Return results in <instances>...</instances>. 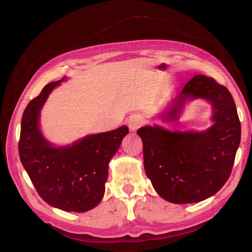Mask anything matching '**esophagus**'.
<instances>
[{"label": "esophagus", "instance_id": "obj_1", "mask_svg": "<svg viewBox=\"0 0 252 252\" xmlns=\"http://www.w3.org/2000/svg\"><path fill=\"white\" fill-rule=\"evenodd\" d=\"M127 124L129 129H130V131H135L136 129L141 127V125L143 124V120L139 116H131L127 120Z\"/></svg>", "mask_w": 252, "mask_h": 252}]
</instances>
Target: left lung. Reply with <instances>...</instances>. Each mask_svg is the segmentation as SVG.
<instances>
[{
  "mask_svg": "<svg viewBox=\"0 0 252 252\" xmlns=\"http://www.w3.org/2000/svg\"><path fill=\"white\" fill-rule=\"evenodd\" d=\"M204 98L212 105L213 125L207 130L169 131L144 126L145 172L156 191L174 204L197 203L216 194L229 179L241 142V123L233 97L212 78L196 74L181 91L164 120H178L184 104Z\"/></svg>",
  "mask_w": 252,
  "mask_h": 252,
  "instance_id": "obj_1",
  "label": "left lung"
}]
</instances>
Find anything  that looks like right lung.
Returning a JSON list of instances; mask_svg holds the SVG:
<instances>
[{
    "label": "right lung",
    "instance_id": "add662e5",
    "mask_svg": "<svg viewBox=\"0 0 252 252\" xmlns=\"http://www.w3.org/2000/svg\"><path fill=\"white\" fill-rule=\"evenodd\" d=\"M65 79L47 84L27 105L21 122L19 155L45 202L61 210L85 212L103 199L109 161L129 129L121 126L67 146H52L40 130V112L53 88Z\"/></svg>",
    "mask_w": 252,
    "mask_h": 252
}]
</instances>
